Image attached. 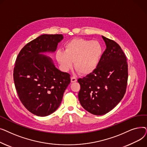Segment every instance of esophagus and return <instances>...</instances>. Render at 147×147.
<instances>
[{
  "label": "esophagus",
  "mask_w": 147,
  "mask_h": 147,
  "mask_svg": "<svg viewBox=\"0 0 147 147\" xmlns=\"http://www.w3.org/2000/svg\"><path fill=\"white\" fill-rule=\"evenodd\" d=\"M71 82L72 83H74V82H77V79H76V77H74V76H72V77H71Z\"/></svg>",
  "instance_id": "34e87169"
}]
</instances>
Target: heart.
<instances>
[{
    "mask_svg": "<svg viewBox=\"0 0 147 147\" xmlns=\"http://www.w3.org/2000/svg\"><path fill=\"white\" fill-rule=\"evenodd\" d=\"M102 46L96 40L74 38L65 46L64 51H58L56 58L64 70L73 66L82 74L93 71L98 66L102 55Z\"/></svg>",
    "mask_w": 147,
    "mask_h": 147,
    "instance_id": "b5f03b06",
    "label": "heart"
}]
</instances>
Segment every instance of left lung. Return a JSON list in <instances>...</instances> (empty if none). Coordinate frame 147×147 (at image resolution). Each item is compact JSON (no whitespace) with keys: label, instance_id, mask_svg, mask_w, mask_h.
Listing matches in <instances>:
<instances>
[{"label":"left lung","instance_id":"8db88e82","mask_svg":"<svg viewBox=\"0 0 147 147\" xmlns=\"http://www.w3.org/2000/svg\"><path fill=\"white\" fill-rule=\"evenodd\" d=\"M106 49L94 71L78 79V97L84 110L101 115L110 111L124 96L128 78L127 59L120 46L102 36Z\"/></svg>","mask_w":147,"mask_h":147}]
</instances>
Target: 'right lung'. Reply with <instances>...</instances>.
<instances>
[{
	"label": "right lung",
	"instance_id": "right-lung-1",
	"mask_svg": "<svg viewBox=\"0 0 147 147\" xmlns=\"http://www.w3.org/2000/svg\"><path fill=\"white\" fill-rule=\"evenodd\" d=\"M62 34H43L20 52L13 69L15 88L22 104L37 116H47L59 107L70 75L62 72L45 53H53Z\"/></svg>",
	"mask_w": 147,
	"mask_h": 147
}]
</instances>
